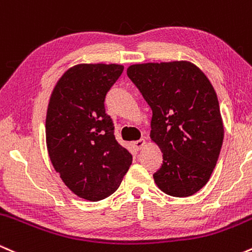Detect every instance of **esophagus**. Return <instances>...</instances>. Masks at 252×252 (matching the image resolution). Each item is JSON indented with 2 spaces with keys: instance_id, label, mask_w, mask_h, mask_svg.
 Listing matches in <instances>:
<instances>
[{
  "instance_id": "esophagus-1",
  "label": "esophagus",
  "mask_w": 252,
  "mask_h": 252,
  "mask_svg": "<svg viewBox=\"0 0 252 252\" xmlns=\"http://www.w3.org/2000/svg\"><path fill=\"white\" fill-rule=\"evenodd\" d=\"M144 144H146V140H144V138H141V140L135 141V142H134V147H135V148L137 149V150H140V149L143 148Z\"/></svg>"
}]
</instances>
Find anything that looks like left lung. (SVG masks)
I'll return each mask as SVG.
<instances>
[{
  "instance_id": "left-lung-1",
  "label": "left lung",
  "mask_w": 252,
  "mask_h": 252,
  "mask_svg": "<svg viewBox=\"0 0 252 252\" xmlns=\"http://www.w3.org/2000/svg\"><path fill=\"white\" fill-rule=\"evenodd\" d=\"M126 74L153 111L150 137L163 156L156 185L168 195H193L209 181L224 138L212 84L189 62L137 63Z\"/></svg>"
}]
</instances>
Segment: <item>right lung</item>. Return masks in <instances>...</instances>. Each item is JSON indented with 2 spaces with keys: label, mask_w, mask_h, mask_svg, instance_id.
<instances>
[{
  "label": "right lung",
  "mask_w": 252,
  "mask_h": 252,
  "mask_svg": "<svg viewBox=\"0 0 252 252\" xmlns=\"http://www.w3.org/2000/svg\"><path fill=\"white\" fill-rule=\"evenodd\" d=\"M116 63H80L57 83L46 116V143L54 169L74 194L90 201L118 189L132 156L115 138L105 97L123 72Z\"/></svg>",
  "instance_id": "1"
}]
</instances>
